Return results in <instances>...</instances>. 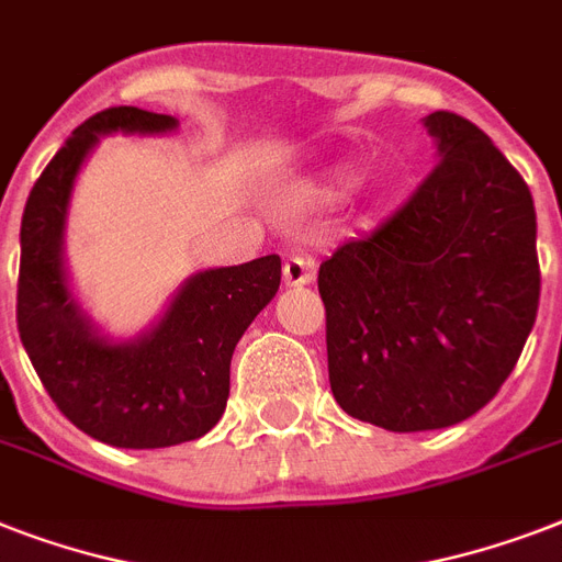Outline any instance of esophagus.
<instances>
[{
  "mask_svg": "<svg viewBox=\"0 0 562 562\" xmlns=\"http://www.w3.org/2000/svg\"><path fill=\"white\" fill-rule=\"evenodd\" d=\"M315 262L306 259V256H291V259H285V265H282V280H285L289 289H303V285H308V282L315 280Z\"/></svg>",
  "mask_w": 562,
  "mask_h": 562,
  "instance_id": "esophagus-1",
  "label": "esophagus"
}]
</instances>
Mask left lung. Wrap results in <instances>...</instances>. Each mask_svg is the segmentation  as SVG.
Returning a JSON list of instances; mask_svg holds the SVG:
<instances>
[{
    "label": "left lung",
    "instance_id": "left-lung-1",
    "mask_svg": "<svg viewBox=\"0 0 562 562\" xmlns=\"http://www.w3.org/2000/svg\"><path fill=\"white\" fill-rule=\"evenodd\" d=\"M437 169L317 273L335 402L387 431L449 428L519 361L540 306L531 189L484 131L423 119Z\"/></svg>",
    "mask_w": 562,
    "mask_h": 562
}]
</instances>
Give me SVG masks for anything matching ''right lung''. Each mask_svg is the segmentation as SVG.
<instances>
[{
    "mask_svg": "<svg viewBox=\"0 0 562 562\" xmlns=\"http://www.w3.org/2000/svg\"><path fill=\"white\" fill-rule=\"evenodd\" d=\"M180 122L110 108L75 127L31 189L20 227L16 326L55 405L83 435L116 449L198 440L227 408L238 338L280 291V256L206 268L180 282L131 338L104 333L83 308L66 265V224L83 162L101 136H166Z\"/></svg>",
    "mask_w": 562,
    "mask_h": 562,
    "instance_id": "1",
    "label": "right lung"
}]
</instances>
